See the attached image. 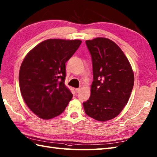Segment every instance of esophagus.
<instances>
[{
  "instance_id": "1",
  "label": "esophagus",
  "mask_w": 157,
  "mask_h": 157,
  "mask_svg": "<svg viewBox=\"0 0 157 157\" xmlns=\"http://www.w3.org/2000/svg\"><path fill=\"white\" fill-rule=\"evenodd\" d=\"M81 88H76V89H75V91L76 93H79L80 91H81Z\"/></svg>"
}]
</instances>
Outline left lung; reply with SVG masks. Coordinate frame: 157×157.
Instances as JSON below:
<instances>
[{
  "mask_svg": "<svg viewBox=\"0 0 157 157\" xmlns=\"http://www.w3.org/2000/svg\"><path fill=\"white\" fill-rule=\"evenodd\" d=\"M92 58L93 81L89 100L83 103L86 115L97 121L113 119L128 103L134 82V72L123 51L108 38L86 40Z\"/></svg>",
  "mask_w": 157,
  "mask_h": 157,
  "instance_id": "1",
  "label": "left lung"
}]
</instances>
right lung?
I'll return each mask as SVG.
<instances>
[{"mask_svg": "<svg viewBox=\"0 0 157 157\" xmlns=\"http://www.w3.org/2000/svg\"><path fill=\"white\" fill-rule=\"evenodd\" d=\"M81 43L79 40H46L30 50L22 62L21 93L27 107L41 119L60 115L72 99L64 84L65 64Z\"/></svg>", "mask_w": 157, "mask_h": 157, "instance_id": "add662e5", "label": "right lung"}]
</instances>
